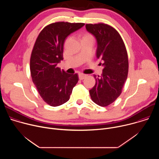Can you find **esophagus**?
Here are the masks:
<instances>
[{
  "mask_svg": "<svg viewBox=\"0 0 159 159\" xmlns=\"http://www.w3.org/2000/svg\"><path fill=\"white\" fill-rule=\"evenodd\" d=\"M86 77H87V75H85V74H82V73H80V74H79V79H80V80L84 79Z\"/></svg>",
  "mask_w": 159,
  "mask_h": 159,
  "instance_id": "34e87169",
  "label": "esophagus"
}]
</instances>
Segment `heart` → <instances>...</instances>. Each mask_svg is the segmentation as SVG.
<instances>
[{
  "label": "heart",
  "mask_w": 159,
  "mask_h": 159,
  "mask_svg": "<svg viewBox=\"0 0 159 159\" xmlns=\"http://www.w3.org/2000/svg\"><path fill=\"white\" fill-rule=\"evenodd\" d=\"M88 36H91L89 35V34H85V35H84V37H88Z\"/></svg>",
  "instance_id": "obj_1"
}]
</instances>
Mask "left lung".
<instances>
[{"label": "left lung", "instance_id": "left-lung-1", "mask_svg": "<svg viewBox=\"0 0 159 159\" xmlns=\"http://www.w3.org/2000/svg\"><path fill=\"white\" fill-rule=\"evenodd\" d=\"M85 28L97 40L96 57L104 66L101 76H94L96 84L89 93L94 102L105 107L121 94L128 73L127 51L120 34L112 26L98 23L87 24Z\"/></svg>", "mask_w": 159, "mask_h": 159}]
</instances>
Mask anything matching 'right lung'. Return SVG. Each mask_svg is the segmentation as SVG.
Wrapping results in <instances>:
<instances>
[{"label": "right lung", "instance_id": "add662e5", "mask_svg": "<svg viewBox=\"0 0 159 159\" xmlns=\"http://www.w3.org/2000/svg\"><path fill=\"white\" fill-rule=\"evenodd\" d=\"M84 23L57 22L45 26L39 34L32 50L30 71L32 80L43 101L51 106H60L70 99L79 79L58 67L63 60L66 38Z\"/></svg>", "mask_w": 159, "mask_h": 159}]
</instances>
